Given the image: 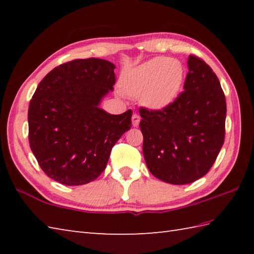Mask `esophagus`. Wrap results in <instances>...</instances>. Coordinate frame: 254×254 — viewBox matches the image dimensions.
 Returning <instances> with one entry per match:
<instances>
[{"mask_svg": "<svg viewBox=\"0 0 254 254\" xmlns=\"http://www.w3.org/2000/svg\"><path fill=\"white\" fill-rule=\"evenodd\" d=\"M139 121H141V118H139V116L137 115V113H134V115L132 116V124H133V127H137Z\"/></svg>", "mask_w": 254, "mask_h": 254, "instance_id": "34e87169", "label": "esophagus"}]
</instances>
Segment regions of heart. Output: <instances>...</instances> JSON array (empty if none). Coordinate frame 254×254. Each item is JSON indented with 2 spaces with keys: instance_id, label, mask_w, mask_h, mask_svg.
<instances>
[{
  "instance_id": "obj_1",
  "label": "heart",
  "mask_w": 254,
  "mask_h": 254,
  "mask_svg": "<svg viewBox=\"0 0 254 254\" xmlns=\"http://www.w3.org/2000/svg\"><path fill=\"white\" fill-rule=\"evenodd\" d=\"M185 67L176 59L155 58L133 69L123 78L127 94L141 96L142 104L152 110H163L179 96Z\"/></svg>"
}]
</instances>
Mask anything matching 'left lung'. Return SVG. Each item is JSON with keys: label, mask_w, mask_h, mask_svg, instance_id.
<instances>
[{"label": "left lung", "mask_w": 254, "mask_h": 254, "mask_svg": "<svg viewBox=\"0 0 254 254\" xmlns=\"http://www.w3.org/2000/svg\"><path fill=\"white\" fill-rule=\"evenodd\" d=\"M183 90L163 110L139 108L143 154L156 178L187 185L212 168L225 141L226 98L213 69L189 56Z\"/></svg>", "instance_id": "8db88e82"}]
</instances>
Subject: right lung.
<instances>
[{
	"label": "right lung",
	"mask_w": 254,
	"mask_h": 254,
	"mask_svg": "<svg viewBox=\"0 0 254 254\" xmlns=\"http://www.w3.org/2000/svg\"><path fill=\"white\" fill-rule=\"evenodd\" d=\"M115 64L77 59L48 73L28 109L31 152L51 179L65 186L94 181L105 170L112 147L132 126V110L110 115L99 108L113 90Z\"/></svg>",
	"instance_id": "right-lung-1"
}]
</instances>
